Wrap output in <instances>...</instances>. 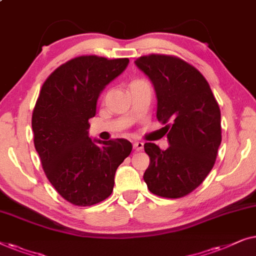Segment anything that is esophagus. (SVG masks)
I'll return each instance as SVG.
<instances>
[{
	"label": "esophagus",
	"mask_w": 256,
	"mask_h": 256,
	"mask_svg": "<svg viewBox=\"0 0 256 256\" xmlns=\"http://www.w3.org/2000/svg\"><path fill=\"white\" fill-rule=\"evenodd\" d=\"M133 148H134L136 152H139V150H142L144 148V144L142 142H136L133 144Z\"/></svg>",
	"instance_id": "obj_1"
}]
</instances>
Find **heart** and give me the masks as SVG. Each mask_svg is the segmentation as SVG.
Wrapping results in <instances>:
<instances>
[{
    "mask_svg": "<svg viewBox=\"0 0 256 256\" xmlns=\"http://www.w3.org/2000/svg\"><path fill=\"white\" fill-rule=\"evenodd\" d=\"M136 82H138V81H136Z\"/></svg>",
    "mask_w": 256,
    "mask_h": 256,
    "instance_id": "b5f03b06",
    "label": "heart"
}]
</instances>
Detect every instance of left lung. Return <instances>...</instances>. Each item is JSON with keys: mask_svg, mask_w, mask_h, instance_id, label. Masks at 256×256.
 <instances>
[{"mask_svg": "<svg viewBox=\"0 0 256 256\" xmlns=\"http://www.w3.org/2000/svg\"><path fill=\"white\" fill-rule=\"evenodd\" d=\"M136 66L156 94L158 120L166 126L169 147L146 142L150 166L144 174L150 192L178 198L195 190L214 167L222 142L220 109L208 81L176 56H140Z\"/></svg>", "mask_w": 256, "mask_h": 256, "instance_id": "left-lung-1", "label": "left lung"}]
</instances>
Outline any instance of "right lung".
<instances>
[{
	"mask_svg": "<svg viewBox=\"0 0 256 256\" xmlns=\"http://www.w3.org/2000/svg\"><path fill=\"white\" fill-rule=\"evenodd\" d=\"M128 64L126 58H75L46 78L36 102V150L48 181L74 205L89 206L108 198L118 166L132 150L126 139L102 142L92 139L88 131L100 94Z\"/></svg>",
	"mask_w": 256,
	"mask_h": 256,
	"instance_id": "right-lung-1",
	"label": "right lung"
}]
</instances>
